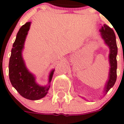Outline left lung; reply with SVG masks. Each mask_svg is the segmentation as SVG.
Returning <instances> with one entry per match:
<instances>
[{
    "label": "left lung",
    "mask_w": 124,
    "mask_h": 124,
    "mask_svg": "<svg viewBox=\"0 0 124 124\" xmlns=\"http://www.w3.org/2000/svg\"><path fill=\"white\" fill-rule=\"evenodd\" d=\"M101 36L103 39L105 44L108 45L109 48V61L110 65V69L109 72V79L105 84V93L109 91L114 85L117 78V59L116 56L117 54V46L116 40V35L114 31L111 28L108 26L106 24H103L100 29Z\"/></svg>",
    "instance_id": "8db88e82"
}]
</instances>
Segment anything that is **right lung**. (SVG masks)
<instances>
[{"label": "right lung", "instance_id": "add662e5", "mask_svg": "<svg viewBox=\"0 0 124 124\" xmlns=\"http://www.w3.org/2000/svg\"><path fill=\"white\" fill-rule=\"evenodd\" d=\"M31 23H25L17 33L9 61V78L13 86L22 97L31 100H37L45 97L50 85L41 86L36 83L35 76L27 70L22 56ZM54 71V70H53L49 74V83L51 81Z\"/></svg>", "mask_w": 124, "mask_h": 124}]
</instances>
